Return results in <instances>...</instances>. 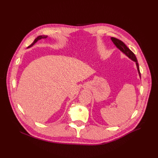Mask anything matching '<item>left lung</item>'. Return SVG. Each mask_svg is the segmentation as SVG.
<instances>
[{"label": "left lung", "mask_w": 158, "mask_h": 158, "mask_svg": "<svg viewBox=\"0 0 158 158\" xmlns=\"http://www.w3.org/2000/svg\"><path fill=\"white\" fill-rule=\"evenodd\" d=\"M111 40H112V42H114V44L116 45V47L118 49H119L123 52H124L131 59H132V60L136 62L139 74L141 76V73H140V71H139V64H138V62L137 58H136V56H135V54L126 46V44L122 40H119V39H118L117 38H115V37H111Z\"/></svg>", "instance_id": "left-lung-1"}]
</instances>
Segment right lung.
<instances>
[{"label": "right lung", "instance_id": "obj_1", "mask_svg": "<svg viewBox=\"0 0 158 158\" xmlns=\"http://www.w3.org/2000/svg\"><path fill=\"white\" fill-rule=\"evenodd\" d=\"M46 37H47V36H41V35H40V36H39V37H37V38H36V39H35L34 40V42H32V44L30 45V46H29L28 48H30V47L32 46L33 45H34V44H35V42H36L37 40H40V39H43V38H44H44H46Z\"/></svg>", "mask_w": 158, "mask_h": 158}]
</instances>
